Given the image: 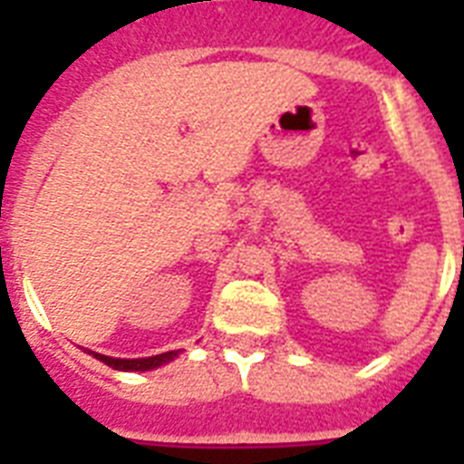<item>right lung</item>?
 <instances>
[{
	"instance_id": "right-lung-1",
	"label": "right lung",
	"mask_w": 464,
	"mask_h": 464,
	"mask_svg": "<svg viewBox=\"0 0 464 464\" xmlns=\"http://www.w3.org/2000/svg\"><path fill=\"white\" fill-rule=\"evenodd\" d=\"M89 352V349H86ZM93 353L98 361H103L105 366L118 368V371H151V368H159L168 361H173L180 352H166V353H156V356H149V359H112V356H103V353L89 352Z\"/></svg>"
}]
</instances>
